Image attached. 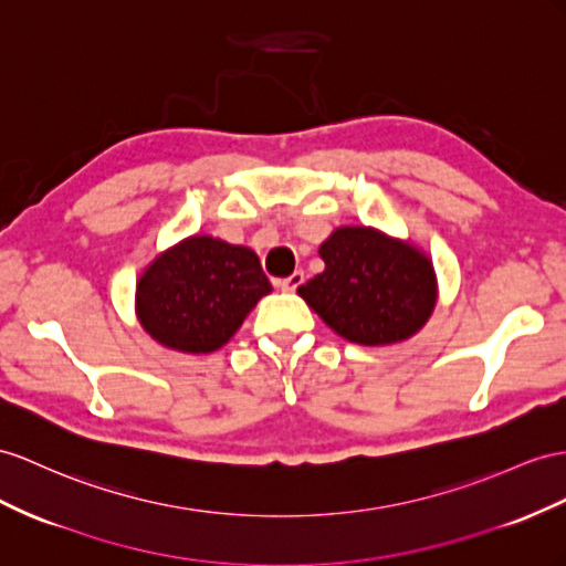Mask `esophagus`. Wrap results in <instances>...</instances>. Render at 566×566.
Masks as SVG:
<instances>
[{"label":"esophagus","instance_id":"1","mask_svg":"<svg viewBox=\"0 0 566 566\" xmlns=\"http://www.w3.org/2000/svg\"><path fill=\"white\" fill-rule=\"evenodd\" d=\"M303 280H306V274H303L301 270H296L292 277H284V280H277V286L282 289V292H296V289L303 284Z\"/></svg>","mask_w":566,"mask_h":566}]
</instances>
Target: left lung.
Wrapping results in <instances>:
<instances>
[{
	"instance_id": "left-lung-1",
	"label": "left lung",
	"mask_w": 566,
	"mask_h": 566,
	"mask_svg": "<svg viewBox=\"0 0 566 566\" xmlns=\"http://www.w3.org/2000/svg\"><path fill=\"white\" fill-rule=\"evenodd\" d=\"M325 270L298 296L339 337L364 346L407 342L438 303L432 260L375 227H337L317 249Z\"/></svg>"
}]
</instances>
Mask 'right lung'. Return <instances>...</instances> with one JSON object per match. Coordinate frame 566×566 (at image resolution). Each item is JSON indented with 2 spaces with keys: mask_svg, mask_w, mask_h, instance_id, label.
Returning a JSON list of instances; mask_svg holds the SVG:
<instances>
[{
  "mask_svg": "<svg viewBox=\"0 0 566 566\" xmlns=\"http://www.w3.org/2000/svg\"><path fill=\"white\" fill-rule=\"evenodd\" d=\"M270 292L272 284L251 249L193 234L143 270L136 317L167 349L210 354L237 335L245 315Z\"/></svg>",
  "mask_w": 566,
  "mask_h": 566,
  "instance_id": "obj_1",
  "label": "right lung"
}]
</instances>
